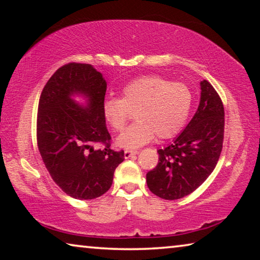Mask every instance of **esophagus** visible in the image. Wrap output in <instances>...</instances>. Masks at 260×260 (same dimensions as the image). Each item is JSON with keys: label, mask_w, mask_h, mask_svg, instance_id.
Instances as JSON below:
<instances>
[{"label": "esophagus", "mask_w": 260, "mask_h": 260, "mask_svg": "<svg viewBox=\"0 0 260 260\" xmlns=\"http://www.w3.org/2000/svg\"><path fill=\"white\" fill-rule=\"evenodd\" d=\"M136 153H138V151H136V150H125V152H124V156H125L126 159H128V158L135 156Z\"/></svg>", "instance_id": "esophagus-1"}]
</instances>
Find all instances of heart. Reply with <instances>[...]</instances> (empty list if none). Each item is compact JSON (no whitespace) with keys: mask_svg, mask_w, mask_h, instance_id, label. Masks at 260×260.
I'll list each match as a JSON object with an SVG mask.
<instances>
[{"mask_svg":"<svg viewBox=\"0 0 260 260\" xmlns=\"http://www.w3.org/2000/svg\"><path fill=\"white\" fill-rule=\"evenodd\" d=\"M192 94L182 82H171L159 76L134 79L121 89V99L110 98L102 104L104 120L119 132L135 111L136 121L117 138V146L136 149L157 135L171 139L186 126Z\"/></svg>","mask_w":260,"mask_h":260,"instance_id":"heart-1","label":"heart"}]
</instances>
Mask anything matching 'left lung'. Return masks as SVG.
I'll return each mask as SVG.
<instances>
[{
  "label": "left lung",
  "mask_w": 260,
  "mask_h": 260,
  "mask_svg": "<svg viewBox=\"0 0 260 260\" xmlns=\"http://www.w3.org/2000/svg\"><path fill=\"white\" fill-rule=\"evenodd\" d=\"M199 109L172 144L159 149V160L147 184L162 200H179L196 190L212 173L222 150L225 110L217 90L201 81Z\"/></svg>",
  "instance_id": "obj_1"
}]
</instances>
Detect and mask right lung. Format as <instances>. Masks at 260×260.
Returning a JSON list of instances; mask_svg holds the SVG:
<instances>
[{"label": "right lung", "instance_id": "right-lung-1", "mask_svg": "<svg viewBox=\"0 0 260 260\" xmlns=\"http://www.w3.org/2000/svg\"><path fill=\"white\" fill-rule=\"evenodd\" d=\"M107 82L90 64L68 63L48 80L39 100L38 148L51 179L77 200H94L112 184L124 150L111 148L102 112ZM82 93L90 104L81 107L71 96ZM96 144L103 148L96 149Z\"/></svg>", "mask_w": 260, "mask_h": 260}]
</instances>
